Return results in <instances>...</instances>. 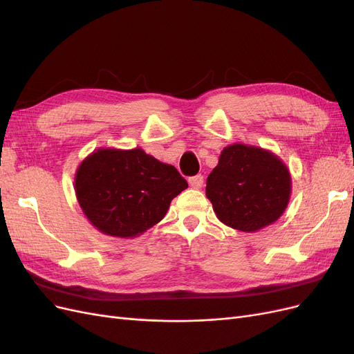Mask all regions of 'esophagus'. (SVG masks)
Returning a JSON list of instances; mask_svg holds the SVG:
<instances>
[{"label": "esophagus", "mask_w": 354, "mask_h": 354, "mask_svg": "<svg viewBox=\"0 0 354 354\" xmlns=\"http://www.w3.org/2000/svg\"><path fill=\"white\" fill-rule=\"evenodd\" d=\"M189 185H190V187H194V189H201L202 185H203V177L201 174H198L195 177H190Z\"/></svg>", "instance_id": "1"}]
</instances>
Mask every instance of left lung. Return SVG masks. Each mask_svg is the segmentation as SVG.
Here are the masks:
<instances>
[{
    "label": "left lung",
    "instance_id": "1",
    "mask_svg": "<svg viewBox=\"0 0 354 354\" xmlns=\"http://www.w3.org/2000/svg\"><path fill=\"white\" fill-rule=\"evenodd\" d=\"M205 192L221 223L257 232L283 214L291 196V174L274 153L234 143L223 149Z\"/></svg>",
    "mask_w": 354,
    "mask_h": 354
}]
</instances>
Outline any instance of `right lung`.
Returning <instances> with one entry per match:
<instances>
[{
  "label": "right lung",
  "mask_w": 354,
  "mask_h": 354,
  "mask_svg": "<svg viewBox=\"0 0 354 354\" xmlns=\"http://www.w3.org/2000/svg\"><path fill=\"white\" fill-rule=\"evenodd\" d=\"M187 187L178 171L142 149H97L75 176V194L85 217L104 234L136 238L165 217Z\"/></svg>",
  "instance_id": "right-lung-1"
}]
</instances>
